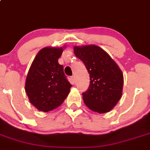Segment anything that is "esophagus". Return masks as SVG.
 I'll return each mask as SVG.
<instances>
[{"label": "esophagus", "mask_w": 150, "mask_h": 150, "mask_svg": "<svg viewBox=\"0 0 150 150\" xmlns=\"http://www.w3.org/2000/svg\"><path fill=\"white\" fill-rule=\"evenodd\" d=\"M71 79H72V81H73V82H75V81H76V79H75V75H72V76H71Z\"/></svg>", "instance_id": "obj_1"}]
</instances>
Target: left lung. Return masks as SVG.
<instances>
[{
  "label": "left lung",
  "instance_id": "8db88e82",
  "mask_svg": "<svg viewBox=\"0 0 150 150\" xmlns=\"http://www.w3.org/2000/svg\"><path fill=\"white\" fill-rule=\"evenodd\" d=\"M74 53L90 74V85L82 93L85 105L99 113L109 112L122 97L123 75L118 65L96 45L75 47Z\"/></svg>",
  "mask_w": 150,
  "mask_h": 150
}]
</instances>
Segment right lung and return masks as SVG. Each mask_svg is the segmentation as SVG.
<instances>
[{
    "label": "right lung",
    "instance_id": "1",
    "mask_svg": "<svg viewBox=\"0 0 150 150\" xmlns=\"http://www.w3.org/2000/svg\"><path fill=\"white\" fill-rule=\"evenodd\" d=\"M62 53V47L43 48L27 75L25 92L31 103L40 111L47 112L60 106L72 86L58 62Z\"/></svg>",
    "mask_w": 150,
    "mask_h": 150
}]
</instances>
